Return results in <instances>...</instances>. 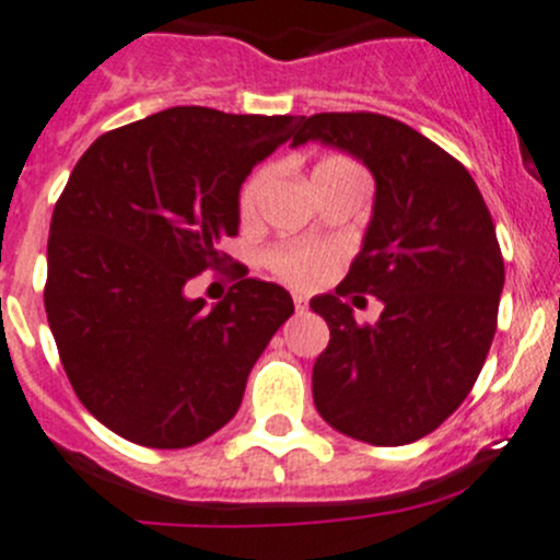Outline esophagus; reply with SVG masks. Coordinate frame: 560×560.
Masks as SVG:
<instances>
[{
    "label": "esophagus",
    "mask_w": 560,
    "mask_h": 560,
    "mask_svg": "<svg viewBox=\"0 0 560 560\" xmlns=\"http://www.w3.org/2000/svg\"><path fill=\"white\" fill-rule=\"evenodd\" d=\"M292 301H295V308H298V314H303V312H306V306H308V301H306V298H303V295H295V298H292Z\"/></svg>",
    "instance_id": "34e87169"
}]
</instances>
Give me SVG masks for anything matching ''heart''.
Returning <instances> with one entry per match:
<instances>
[{
	"label": "heart",
	"instance_id": "b5f03b06",
	"mask_svg": "<svg viewBox=\"0 0 560 560\" xmlns=\"http://www.w3.org/2000/svg\"><path fill=\"white\" fill-rule=\"evenodd\" d=\"M330 165H349L343 160H327L319 167ZM273 171L270 167H259L252 178L246 180L241 189L238 208L241 217L252 219L257 213L259 202H262L265 189H268ZM265 262L268 268L279 276L281 281L301 290H314V287L325 284L332 273H336L338 262H341V248L332 244H316V241H287V244H276L265 252Z\"/></svg>",
	"mask_w": 560,
	"mask_h": 560
}]
</instances>
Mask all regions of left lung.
Masks as SVG:
<instances>
[{
    "label": "left lung",
    "instance_id": "left-lung-1",
    "mask_svg": "<svg viewBox=\"0 0 560 560\" xmlns=\"http://www.w3.org/2000/svg\"><path fill=\"white\" fill-rule=\"evenodd\" d=\"M322 140L376 178L363 252L312 308L330 327L314 363V404L358 442L400 447L436 431L482 371L499 325L504 257L466 167L409 124L382 113H316L295 145ZM386 303L376 326L353 322L343 296Z\"/></svg>",
    "mask_w": 560,
    "mask_h": 560
}]
</instances>
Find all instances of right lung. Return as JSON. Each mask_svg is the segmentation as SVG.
Returning a JSON list of instances; mask_svg holds the SVG:
<instances>
[{
	"mask_svg": "<svg viewBox=\"0 0 560 560\" xmlns=\"http://www.w3.org/2000/svg\"><path fill=\"white\" fill-rule=\"evenodd\" d=\"M303 116L171 107L100 135L50 219L45 314L81 404L127 442L184 450L228 425L248 371L290 319L284 287L248 279L206 312L186 284L228 262L241 184L301 138Z\"/></svg>",
	"mask_w": 560,
	"mask_h": 560,
	"instance_id": "right-lung-1",
	"label": "right lung"
}]
</instances>
